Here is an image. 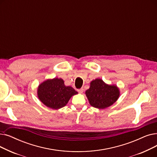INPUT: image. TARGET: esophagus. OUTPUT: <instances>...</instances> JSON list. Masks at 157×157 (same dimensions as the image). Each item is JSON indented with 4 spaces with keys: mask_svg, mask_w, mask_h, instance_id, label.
I'll use <instances>...</instances> for the list:
<instances>
[{
    "mask_svg": "<svg viewBox=\"0 0 157 157\" xmlns=\"http://www.w3.org/2000/svg\"><path fill=\"white\" fill-rule=\"evenodd\" d=\"M83 90H84L83 88H79V89L78 90V92L79 93H80V94H82V93L83 92Z\"/></svg>",
    "mask_w": 157,
    "mask_h": 157,
    "instance_id": "esophagus-1",
    "label": "esophagus"
}]
</instances>
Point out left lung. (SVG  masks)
Wrapping results in <instances>:
<instances>
[{
  "mask_svg": "<svg viewBox=\"0 0 157 157\" xmlns=\"http://www.w3.org/2000/svg\"><path fill=\"white\" fill-rule=\"evenodd\" d=\"M85 94L91 106L104 109L117 100L119 90L116 86L106 85L103 80L96 79L90 83V87Z\"/></svg>",
  "mask_w": 157,
  "mask_h": 157,
  "instance_id": "1",
  "label": "left lung"
}]
</instances>
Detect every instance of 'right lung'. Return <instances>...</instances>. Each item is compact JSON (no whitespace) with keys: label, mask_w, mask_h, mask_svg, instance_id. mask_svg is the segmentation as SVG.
<instances>
[{"label":"right lung","mask_w":157,"mask_h":157,"mask_svg":"<svg viewBox=\"0 0 157 157\" xmlns=\"http://www.w3.org/2000/svg\"><path fill=\"white\" fill-rule=\"evenodd\" d=\"M78 92L71 86H66L62 79H48L39 85L38 97L47 107L59 109L65 106L72 95Z\"/></svg>","instance_id":"1"}]
</instances>
